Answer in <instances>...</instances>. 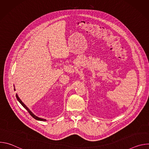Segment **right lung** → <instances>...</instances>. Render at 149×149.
<instances>
[{
    "instance_id": "obj_1",
    "label": "right lung",
    "mask_w": 149,
    "mask_h": 149,
    "mask_svg": "<svg viewBox=\"0 0 149 149\" xmlns=\"http://www.w3.org/2000/svg\"><path fill=\"white\" fill-rule=\"evenodd\" d=\"M14 90L15 91L16 90H15V86H14ZM16 98H17V100H18V101L21 104V105H22L23 107L29 112V113L30 114V115L32 117H33L35 119H36V120H38V121H47V120L46 119H44V118H40V117H37L36 116H35L28 107H27V106L22 101H21V100L20 99V98L19 97V96L17 95V94H16Z\"/></svg>"
}]
</instances>
